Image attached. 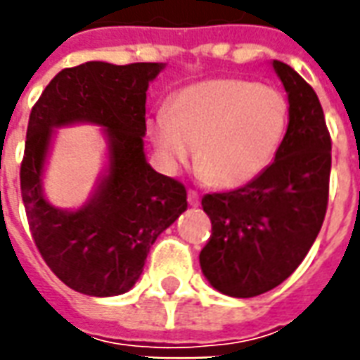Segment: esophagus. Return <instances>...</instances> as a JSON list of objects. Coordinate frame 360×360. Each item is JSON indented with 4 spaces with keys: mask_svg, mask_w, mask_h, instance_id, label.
I'll use <instances>...</instances> for the list:
<instances>
[{
    "mask_svg": "<svg viewBox=\"0 0 360 360\" xmlns=\"http://www.w3.org/2000/svg\"><path fill=\"white\" fill-rule=\"evenodd\" d=\"M187 200L191 206H198V204H200V196H198V193H196V191H188Z\"/></svg>",
    "mask_w": 360,
    "mask_h": 360,
    "instance_id": "1",
    "label": "esophagus"
}]
</instances>
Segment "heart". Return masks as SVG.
<instances>
[{"label": "heart", "instance_id": "obj_1", "mask_svg": "<svg viewBox=\"0 0 360 360\" xmlns=\"http://www.w3.org/2000/svg\"><path fill=\"white\" fill-rule=\"evenodd\" d=\"M289 127V100L276 86L243 77H216L175 92L146 131L167 172L188 164L218 188L260 177L278 156Z\"/></svg>", "mask_w": 360, "mask_h": 360}]
</instances>
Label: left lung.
Here are the masks:
<instances>
[{
  "mask_svg": "<svg viewBox=\"0 0 360 360\" xmlns=\"http://www.w3.org/2000/svg\"><path fill=\"white\" fill-rule=\"evenodd\" d=\"M289 100V127L260 177L229 193L204 195L212 235L200 268L219 293L257 297L285 281L316 241L330 193L332 141L316 92L274 59Z\"/></svg>",
  "mask_w": 360,
  "mask_h": 360,
  "instance_id": "left-lung-1",
  "label": "left lung"
}]
</instances>
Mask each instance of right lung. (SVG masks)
I'll use <instances>...</instances> for the list:
<instances>
[{
	"mask_svg": "<svg viewBox=\"0 0 360 360\" xmlns=\"http://www.w3.org/2000/svg\"><path fill=\"white\" fill-rule=\"evenodd\" d=\"M162 63L89 61L59 71L30 111L20 195L40 255L67 287L90 297L127 293L141 278L150 247L187 210L179 181L144 156L146 90ZM94 122L106 129L110 165L79 211L51 207L41 175L56 126Z\"/></svg>",
	"mask_w": 360,
	"mask_h": 360,
	"instance_id": "obj_1",
	"label": "right lung"
}]
</instances>
